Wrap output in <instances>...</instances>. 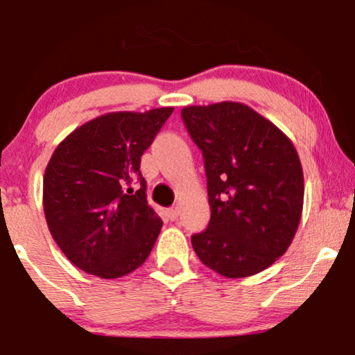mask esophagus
Wrapping results in <instances>:
<instances>
[{
  "label": "esophagus",
  "mask_w": 355,
  "mask_h": 355,
  "mask_svg": "<svg viewBox=\"0 0 355 355\" xmlns=\"http://www.w3.org/2000/svg\"><path fill=\"white\" fill-rule=\"evenodd\" d=\"M167 214L168 218L175 221V219H178V214H180V209H178V206H172V208L167 209Z\"/></svg>",
  "instance_id": "1"
}]
</instances>
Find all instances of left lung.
<instances>
[{
	"label": "left lung",
	"mask_w": 355,
	"mask_h": 355,
	"mask_svg": "<svg viewBox=\"0 0 355 355\" xmlns=\"http://www.w3.org/2000/svg\"><path fill=\"white\" fill-rule=\"evenodd\" d=\"M203 152L211 219L191 236L206 267L227 278L266 270L286 252L303 211V168L293 142L244 103L185 106Z\"/></svg>",
	"instance_id": "1"
}]
</instances>
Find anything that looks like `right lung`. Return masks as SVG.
<instances>
[{"instance_id":"right-lung-1","label":"right lung","mask_w":355,"mask_h":355,"mask_svg":"<svg viewBox=\"0 0 355 355\" xmlns=\"http://www.w3.org/2000/svg\"><path fill=\"white\" fill-rule=\"evenodd\" d=\"M172 113L168 106L101 114L53 150L44 173V214L53 241L83 272L119 278L149 257L164 223L147 203L139 168Z\"/></svg>"}]
</instances>
